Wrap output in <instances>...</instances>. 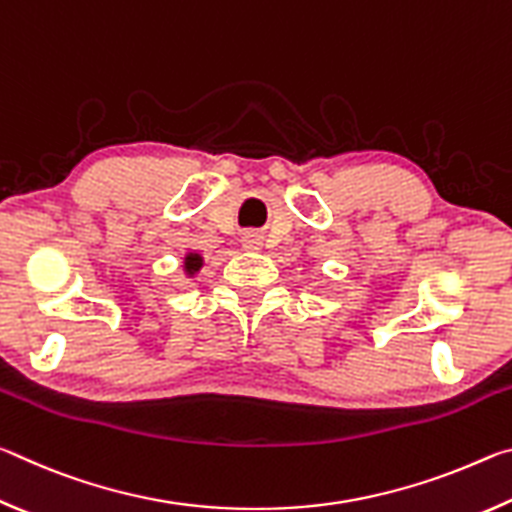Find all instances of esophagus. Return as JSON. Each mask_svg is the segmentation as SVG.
Returning a JSON list of instances; mask_svg holds the SVG:
<instances>
[{"label":"esophagus","mask_w":512,"mask_h":512,"mask_svg":"<svg viewBox=\"0 0 512 512\" xmlns=\"http://www.w3.org/2000/svg\"><path fill=\"white\" fill-rule=\"evenodd\" d=\"M244 248L259 250V248H262V237L255 235V232H248V235L244 237Z\"/></svg>","instance_id":"34e87169"}]
</instances>
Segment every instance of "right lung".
Instances as JSON below:
<instances>
[{
    "mask_svg": "<svg viewBox=\"0 0 512 512\" xmlns=\"http://www.w3.org/2000/svg\"><path fill=\"white\" fill-rule=\"evenodd\" d=\"M201 266H203V257H201V255L189 253V255L185 257V271H187L189 275H194Z\"/></svg>",
    "mask_w": 512,
    "mask_h": 512,
    "instance_id": "1",
    "label": "right lung"
}]
</instances>
